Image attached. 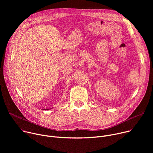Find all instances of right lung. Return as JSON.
Instances as JSON below:
<instances>
[{
    "instance_id": "right-lung-1",
    "label": "right lung",
    "mask_w": 153,
    "mask_h": 153,
    "mask_svg": "<svg viewBox=\"0 0 153 153\" xmlns=\"http://www.w3.org/2000/svg\"><path fill=\"white\" fill-rule=\"evenodd\" d=\"M47 110H48V109H47Z\"/></svg>"
}]
</instances>
